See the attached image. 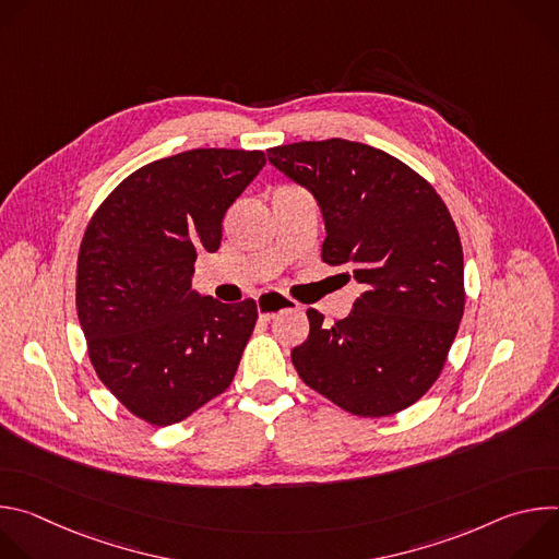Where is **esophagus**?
Segmentation results:
<instances>
[{"mask_svg":"<svg viewBox=\"0 0 559 559\" xmlns=\"http://www.w3.org/2000/svg\"><path fill=\"white\" fill-rule=\"evenodd\" d=\"M257 307H259L261 321H274L278 313L289 311V309H298V302L278 294V292H263L257 298Z\"/></svg>","mask_w":559,"mask_h":559,"instance_id":"1","label":"esophagus"}]
</instances>
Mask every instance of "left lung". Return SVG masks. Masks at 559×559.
I'll return each mask as SVG.
<instances>
[{
  "label": "left lung",
  "mask_w": 559,
  "mask_h": 559,
  "mask_svg": "<svg viewBox=\"0 0 559 559\" xmlns=\"http://www.w3.org/2000/svg\"><path fill=\"white\" fill-rule=\"evenodd\" d=\"M307 188L325 221L323 261L349 265L365 292L334 325L307 309L292 349L307 386L341 409L382 418L412 407L438 380L464 311V261L438 192L395 156L347 139L267 150Z\"/></svg>",
  "instance_id": "obj_1"
}]
</instances>
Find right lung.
<instances>
[{
	"instance_id": "1",
	"label": "right lung",
	"mask_w": 559,
	"mask_h": 559,
	"mask_svg": "<svg viewBox=\"0 0 559 559\" xmlns=\"http://www.w3.org/2000/svg\"><path fill=\"white\" fill-rule=\"evenodd\" d=\"M261 150L199 147L123 179L91 218L76 259V313L99 380L136 418L168 427L223 393L254 332L252 298L192 289L227 207L265 166Z\"/></svg>"
}]
</instances>
